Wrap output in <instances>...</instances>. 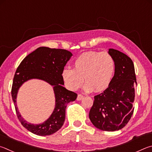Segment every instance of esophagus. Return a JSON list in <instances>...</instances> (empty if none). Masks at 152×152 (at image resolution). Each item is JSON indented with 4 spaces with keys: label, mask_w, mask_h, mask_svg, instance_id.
Instances as JSON below:
<instances>
[{
    "label": "esophagus",
    "mask_w": 152,
    "mask_h": 152,
    "mask_svg": "<svg viewBox=\"0 0 152 152\" xmlns=\"http://www.w3.org/2000/svg\"><path fill=\"white\" fill-rule=\"evenodd\" d=\"M83 96L81 94H78L77 97V100L80 101V100H81L82 99H83Z\"/></svg>",
    "instance_id": "1"
}]
</instances>
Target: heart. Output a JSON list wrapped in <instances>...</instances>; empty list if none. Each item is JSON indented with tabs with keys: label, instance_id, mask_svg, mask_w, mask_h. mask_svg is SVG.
<instances>
[{
	"label": "heart",
	"instance_id": "heart-1",
	"mask_svg": "<svg viewBox=\"0 0 152 152\" xmlns=\"http://www.w3.org/2000/svg\"><path fill=\"white\" fill-rule=\"evenodd\" d=\"M73 65L74 69L65 67L61 72L64 84L71 91L77 90L84 81L85 91H104L112 81L116 69L115 59L108 52L84 53L75 60Z\"/></svg>",
	"mask_w": 152,
	"mask_h": 152
}]
</instances>
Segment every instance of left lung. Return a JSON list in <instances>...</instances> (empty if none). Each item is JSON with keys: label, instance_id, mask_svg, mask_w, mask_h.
Instances as JSON below:
<instances>
[{"label": "left lung", "instance_id": "8db88e82", "mask_svg": "<svg viewBox=\"0 0 152 152\" xmlns=\"http://www.w3.org/2000/svg\"><path fill=\"white\" fill-rule=\"evenodd\" d=\"M108 53L115 61V75L110 86L94 97L89 117L97 128L114 132L126 126L132 118L137 82L131 58L113 49H109Z\"/></svg>", "mask_w": 152, "mask_h": 152}]
</instances>
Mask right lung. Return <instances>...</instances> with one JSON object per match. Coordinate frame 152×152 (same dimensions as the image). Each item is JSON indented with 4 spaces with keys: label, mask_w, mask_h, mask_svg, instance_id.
Segmentation results:
<instances>
[{
    "label": "right lung",
    "mask_w": 152,
    "mask_h": 152,
    "mask_svg": "<svg viewBox=\"0 0 152 152\" xmlns=\"http://www.w3.org/2000/svg\"><path fill=\"white\" fill-rule=\"evenodd\" d=\"M72 55L65 49L41 47L26 56L16 71L11 90L16 113L23 126L34 134L45 136L60 129L65 119L66 105L77 99V94L63 86L64 82L61 77V72ZM33 78L41 79L53 86L56 96L54 111L46 121L40 124H31L25 121L16 107L15 99L20 87Z\"/></svg>",
    "instance_id": "obj_1"
}]
</instances>
